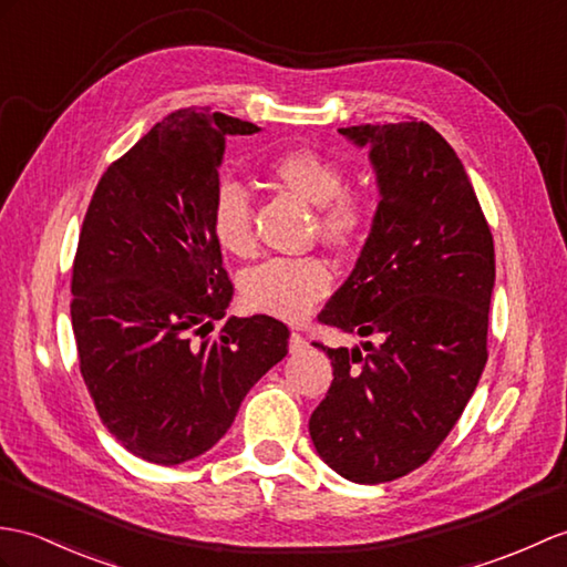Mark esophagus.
Segmentation results:
<instances>
[{
	"mask_svg": "<svg viewBox=\"0 0 567 567\" xmlns=\"http://www.w3.org/2000/svg\"><path fill=\"white\" fill-rule=\"evenodd\" d=\"M307 348H309V343H307L305 336H301V333L289 336V352L297 354V352H305Z\"/></svg>",
	"mask_w": 567,
	"mask_h": 567,
	"instance_id": "34e87169",
	"label": "esophagus"
}]
</instances>
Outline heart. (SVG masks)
Here are the masks:
<instances>
[{
    "label": "heart",
    "instance_id": "heart-1",
    "mask_svg": "<svg viewBox=\"0 0 567 567\" xmlns=\"http://www.w3.org/2000/svg\"><path fill=\"white\" fill-rule=\"evenodd\" d=\"M266 174L285 190L316 205L313 234L338 254H354L374 227V203L364 190L346 188V168L313 150H287L266 164ZM213 239L224 254L248 258L256 254L254 209L236 181L217 186L207 215ZM333 272L319 256L272 258L241 278L248 309L285 321H301L331 292Z\"/></svg>",
    "mask_w": 567,
    "mask_h": 567
}]
</instances>
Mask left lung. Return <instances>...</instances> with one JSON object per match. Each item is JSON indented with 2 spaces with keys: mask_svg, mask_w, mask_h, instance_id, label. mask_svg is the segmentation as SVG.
Listing matches in <instances>:
<instances>
[{
  "mask_svg": "<svg viewBox=\"0 0 567 567\" xmlns=\"http://www.w3.org/2000/svg\"><path fill=\"white\" fill-rule=\"evenodd\" d=\"M370 147L381 200L346 285L319 313L354 350L321 348L333 384L311 413L316 452L354 483L423 466L462 417L488 362L493 234L471 181L423 121L340 127Z\"/></svg>",
  "mask_w": 567,
  "mask_h": 567,
  "instance_id": "1",
  "label": "left lung"
}]
</instances>
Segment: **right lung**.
Segmentation results:
<instances>
[{"label": "right lung", "mask_w": 567, "mask_h": 567, "mask_svg": "<svg viewBox=\"0 0 567 567\" xmlns=\"http://www.w3.org/2000/svg\"><path fill=\"white\" fill-rule=\"evenodd\" d=\"M239 117L181 109L115 159L91 195L72 266L79 372L127 452L176 466L224 437L287 354L272 316L223 321L234 285L207 215Z\"/></svg>", "instance_id": "right-lung-1"}]
</instances>
